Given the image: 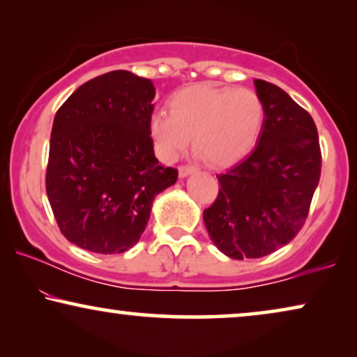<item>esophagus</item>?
Here are the masks:
<instances>
[{
  "label": "esophagus",
  "mask_w": 357,
  "mask_h": 357,
  "mask_svg": "<svg viewBox=\"0 0 357 357\" xmlns=\"http://www.w3.org/2000/svg\"><path fill=\"white\" fill-rule=\"evenodd\" d=\"M193 172H197V169L192 167V165H182V167L178 169V177L180 178H185V177H188V175L193 174Z\"/></svg>",
  "instance_id": "34e87169"
}]
</instances>
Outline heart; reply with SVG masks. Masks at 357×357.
Wrapping results in <instances>:
<instances>
[{
    "mask_svg": "<svg viewBox=\"0 0 357 357\" xmlns=\"http://www.w3.org/2000/svg\"><path fill=\"white\" fill-rule=\"evenodd\" d=\"M263 120L265 109L255 91L199 84L175 92L170 112L151 115L149 136L164 162L177 159L193 136L198 154L211 165L224 167L250 153Z\"/></svg>",
    "mask_w": 357,
    "mask_h": 357,
    "instance_id": "1",
    "label": "heart"
}]
</instances>
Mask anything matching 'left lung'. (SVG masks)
I'll list each match as a JSON object with an SVG mask.
<instances>
[{
  "instance_id": "8db88e82",
  "label": "left lung",
  "mask_w": 357,
  "mask_h": 357,
  "mask_svg": "<svg viewBox=\"0 0 357 357\" xmlns=\"http://www.w3.org/2000/svg\"><path fill=\"white\" fill-rule=\"evenodd\" d=\"M253 84L265 109L257 146L216 175L218 198L203 211L209 238L234 260L266 257L297 236L321 170L319 133L309 112L276 84Z\"/></svg>"
}]
</instances>
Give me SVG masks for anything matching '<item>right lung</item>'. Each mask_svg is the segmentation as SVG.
Masks as SVG:
<instances>
[{
    "label": "right lung",
    "mask_w": 357,
    "mask_h": 357,
    "mask_svg": "<svg viewBox=\"0 0 357 357\" xmlns=\"http://www.w3.org/2000/svg\"><path fill=\"white\" fill-rule=\"evenodd\" d=\"M155 87L130 71L84 82L52 126L47 197L63 236L94 253H123L148 226L153 202L177 182L149 136Z\"/></svg>",
    "instance_id": "add662e5"
}]
</instances>
